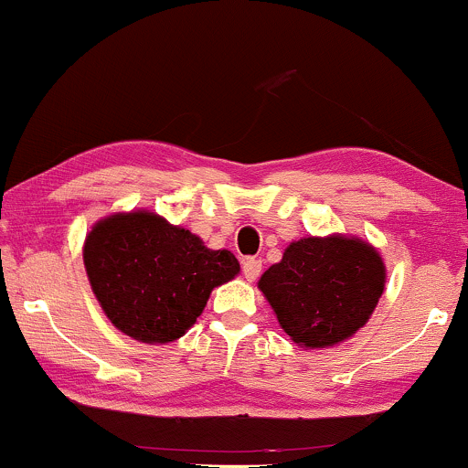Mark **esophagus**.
<instances>
[{"label":"esophagus","instance_id":"34e87169","mask_svg":"<svg viewBox=\"0 0 468 468\" xmlns=\"http://www.w3.org/2000/svg\"><path fill=\"white\" fill-rule=\"evenodd\" d=\"M241 271H244V277L249 279V282H255L261 272V261L255 260V257H249V260L241 261Z\"/></svg>","mask_w":468,"mask_h":468}]
</instances>
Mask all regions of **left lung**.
Here are the masks:
<instances>
[{"label":"left lung","mask_w":468,"mask_h":468,"mask_svg":"<svg viewBox=\"0 0 468 468\" xmlns=\"http://www.w3.org/2000/svg\"><path fill=\"white\" fill-rule=\"evenodd\" d=\"M388 282L383 257L354 235L290 241L257 282L279 325L303 350L335 347L367 324Z\"/></svg>","instance_id":"1"}]
</instances>
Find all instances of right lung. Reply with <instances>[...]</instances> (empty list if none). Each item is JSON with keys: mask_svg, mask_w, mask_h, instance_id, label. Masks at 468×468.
I'll return each mask as SVG.
<instances>
[{"mask_svg": "<svg viewBox=\"0 0 468 468\" xmlns=\"http://www.w3.org/2000/svg\"><path fill=\"white\" fill-rule=\"evenodd\" d=\"M83 264L112 325L149 346L185 336L213 288L239 275L233 252L208 249L147 208L99 219L85 235Z\"/></svg>", "mask_w": 468, "mask_h": 468, "instance_id": "right-lung-1", "label": "right lung"}]
</instances>
